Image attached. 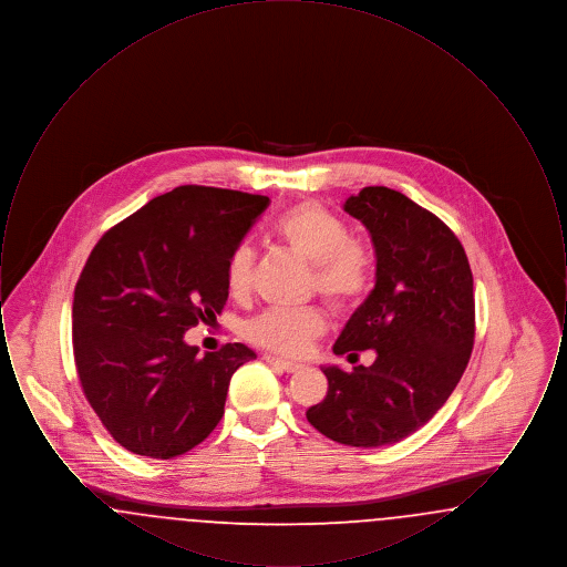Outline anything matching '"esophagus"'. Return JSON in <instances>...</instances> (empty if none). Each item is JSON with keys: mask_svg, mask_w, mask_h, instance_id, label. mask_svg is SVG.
Masks as SVG:
<instances>
[{"mask_svg": "<svg viewBox=\"0 0 567 567\" xmlns=\"http://www.w3.org/2000/svg\"><path fill=\"white\" fill-rule=\"evenodd\" d=\"M264 359H266L270 365H276V368H280V370H285V372H297V370H301V363L282 359V357H276V354H266Z\"/></svg>", "mask_w": 567, "mask_h": 567, "instance_id": "1", "label": "esophagus"}]
</instances>
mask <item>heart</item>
Wrapping results in <instances>:
<instances>
[{
	"label": "heart",
	"mask_w": 567,
	"mask_h": 567,
	"mask_svg": "<svg viewBox=\"0 0 567 567\" xmlns=\"http://www.w3.org/2000/svg\"><path fill=\"white\" fill-rule=\"evenodd\" d=\"M274 234L299 259L315 266L312 278L321 296L336 308H349L374 285L377 261L372 248L349 238L347 223L317 202L287 210L274 223ZM255 252L240 246L227 270L229 293L248 296L252 287ZM324 331L323 315L315 308H270L246 324L250 342L278 354H301Z\"/></svg>",
	"instance_id": "1"
}]
</instances>
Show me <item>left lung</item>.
Segmentation results:
<instances>
[{
    "label": "left lung",
    "instance_id": "8db88e82",
    "mask_svg": "<svg viewBox=\"0 0 567 567\" xmlns=\"http://www.w3.org/2000/svg\"><path fill=\"white\" fill-rule=\"evenodd\" d=\"M344 213L370 231L377 285L333 352L377 359L323 365L329 389L306 419L333 442L377 449L421 430L455 391L474 347V278L457 236L404 193L365 187Z\"/></svg>",
    "mask_w": 567,
    "mask_h": 567
}]
</instances>
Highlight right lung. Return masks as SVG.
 Segmentation results:
<instances>
[{"instance_id": "obj_1", "label": "right lung", "mask_w": 567, "mask_h": 567, "mask_svg": "<svg viewBox=\"0 0 567 567\" xmlns=\"http://www.w3.org/2000/svg\"><path fill=\"white\" fill-rule=\"evenodd\" d=\"M268 206L266 195L185 185L91 250L72 306L76 370L104 427L135 455L178 457L204 442L234 372L257 357L240 342L199 354L185 333L220 315L229 261Z\"/></svg>"}]
</instances>
